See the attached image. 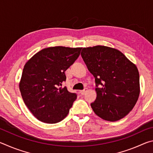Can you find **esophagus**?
<instances>
[{"label": "esophagus", "mask_w": 153, "mask_h": 153, "mask_svg": "<svg viewBox=\"0 0 153 153\" xmlns=\"http://www.w3.org/2000/svg\"><path fill=\"white\" fill-rule=\"evenodd\" d=\"M86 91H87V88H84L82 90H79V93L81 95H84V94H85V93L86 92Z\"/></svg>", "instance_id": "obj_1"}]
</instances>
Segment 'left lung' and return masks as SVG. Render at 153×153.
Masks as SVG:
<instances>
[{
    "label": "left lung",
    "mask_w": 153,
    "mask_h": 153,
    "mask_svg": "<svg viewBox=\"0 0 153 153\" xmlns=\"http://www.w3.org/2000/svg\"><path fill=\"white\" fill-rule=\"evenodd\" d=\"M82 57L95 77L97 97L90 105L102 120L115 121L130 112L140 94L138 69L117 49L104 46L84 48Z\"/></svg>",
    "instance_id": "left-lung-1"
}]
</instances>
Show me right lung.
Segmentation results:
<instances>
[{"mask_svg":"<svg viewBox=\"0 0 153 153\" xmlns=\"http://www.w3.org/2000/svg\"><path fill=\"white\" fill-rule=\"evenodd\" d=\"M81 50L64 46L45 48L25 63L19 90L25 105L38 120L56 123L68 115L77 94L61 86L66 81L65 71Z\"/></svg>","mask_w":153,"mask_h":153,"instance_id":"obj_1","label":"right lung"}]
</instances>
